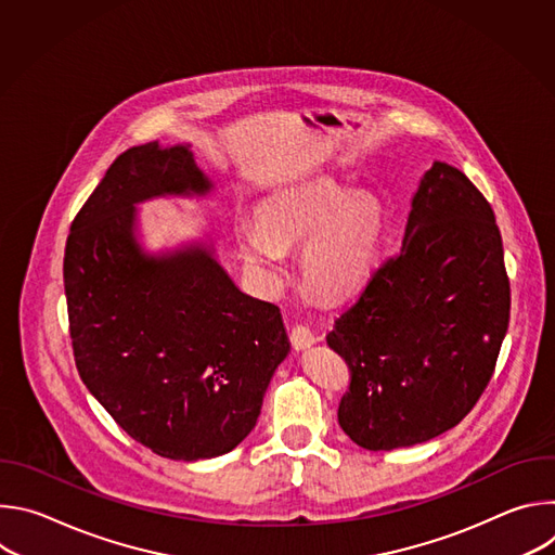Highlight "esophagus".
Returning a JSON list of instances; mask_svg holds the SVG:
<instances>
[{
  "label": "esophagus",
  "mask_w": 555,
  "mask_h": 555,
  "mask_svg": "<svg viewBox=\"0 0 555 555\" xmlns=\"http://www.w3.org/2000/svg\"><path fill=\"white\" fill-rule=\"evenodd\" d=\"M315 340V338L311 332H309V327H305V325H294L292 330H289V343H292V347L298 351V349H307V347H311Z\"/></svg>",
  "instance_id": "esophagus-1"
}]
</instances>
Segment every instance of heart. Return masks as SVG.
<instances>
[{
	"mask_svg": "<svg viewBox=\"0 0 555 555\" xmlns=\"http://www.w3.org/2000/svg\"><path fill=\"white\" fill-rule=\"evenodd\" d=\"M386 212L371 191H349L334 178H315L274 195L259 223L240 225L246 261L270 283L285 272V250L302 246L300 274L323 298L353 294L373 272L384 242Z\"/></svg>",
	"mask_w": 555,
	"mask_h": 555,
	"instance_id": "1",
	"label": "heart"
}]
</instances>
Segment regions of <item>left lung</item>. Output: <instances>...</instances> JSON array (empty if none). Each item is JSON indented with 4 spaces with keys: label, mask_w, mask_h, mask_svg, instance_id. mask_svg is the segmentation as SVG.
I'll use <instances>...</instances> for the list:
<instances>
[{
    "label": "left lung",
    "mask_w": 555,
    "mask_h": 555,
    "mask_svg": "<svg viewBox=\"0 0 555 555\" xmlns=\"http://www.w3.org/2000/svg\"><path fill=\"white\" fill-rule=\"evenodd\" d=\"M509 302L490 202L459 169L435 163L413 197L400 253L327 334L349 366L340 428L366 450L454 428L490 384Z\"/></svg>",
    "instance_id": "8db88e82"
}]
</instances>
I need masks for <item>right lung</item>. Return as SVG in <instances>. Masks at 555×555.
<instances>
[{
  "instance_id": "right-lung-1",
  "label": "right lung",
  "mask_w": 555,
  "mask_h": 555,
  "mask_svg": "<svg viewBox=\"0 0 555 555\" xmlns=\"http://www.w3.org/2000/svg\"><path fill=\"white\" fill-rule=\"evenodd\" d=\"M210 189L189 146H131L74 217L63 259L78 375L131 439L176 461L240 446L289 351L279 307L210 250L151 257L135 242L133 204Z\"/></svg>"
}]
</instances>
